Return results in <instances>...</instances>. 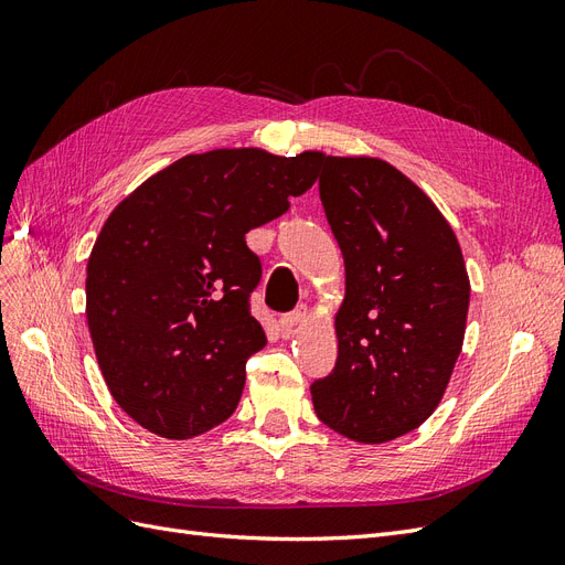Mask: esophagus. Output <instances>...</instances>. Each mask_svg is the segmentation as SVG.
Returning a JSON list of instances; mask_svg holds the SVG:
<instances>
[{
	"label": "esophagus",
	"instance_id": "1",
	"mask_svg": "<svg viewBox=\"0 0 565 565\" xmlns=\"http://www.w3.org/2000/svg\"><path fill=\"white\" fill-rule=\"evenodd\" d=\"M303 318H306V309H303V306H297L295 311H289V313H282V316H280V320H278V322H280V330L289 334V332H292L295 324L301 322Z\"/></svg>",
	"mask_w": 565,
	"mask_h": 565
}]
</instances>
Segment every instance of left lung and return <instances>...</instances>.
Wrapping results in <instances>:
<instances>
[{"label": "left lung", "instance_id": "8db88e82", "mask_svg": "<svg viewBox=\"0 0 565 565\" xmlns=\"http://www.w3.org/2000/svg\"><path fill=\"white\" fill-rule=\"evenodd\" d=\"M320 202L344 254L337 363L311 384L316 415L358 443L431 417L461 351L469 276L450 224L377 158L320 156Z\"/></svg>", "mask_w": 565, "mask_h": 565}]
</instances>
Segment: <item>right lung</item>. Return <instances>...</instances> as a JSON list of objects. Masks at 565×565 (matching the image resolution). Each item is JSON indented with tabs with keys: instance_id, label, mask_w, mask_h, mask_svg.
Segmentation results:
<instances>
[{
	"instance_id": "add662e5",
	"label": "right lung",
	"mask_w": 565,
	"mask_h": 565,
	"mask_svg": "<svg viewBox=\"0 0 565 565\" xmlns=\"http://www.w3.org/2000/svg\"><path fill=\"white\" fill-rule=\"evenodd\" d=\"M320 152L185 156L113 210L87 264V322L117 405L143 429L193 438L226 422L247 358L266 347L245 233L316 183Z\"/></svg>"
}]
</instances>
